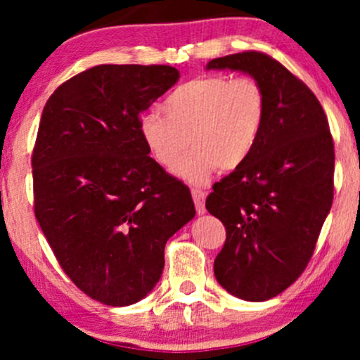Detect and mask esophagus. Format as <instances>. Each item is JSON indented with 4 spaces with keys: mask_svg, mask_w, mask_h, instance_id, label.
Masks as SVG:
<instances>
[{
    "mask_svg": "<svg viewBox=\"0 0 360 360\" xmlns=\"http://www.w3.org/2000/svg\"><path fill=\"white\" fill-rule=\"evenodd\" d=\"M192 197H193V202H195V208H197V214L198 215H203L205 214V197L207 193L202 192V190L198 188H193L192 190Z\"/></svg>",
    "mask_w": 360,
    "mask_h": 360,
    "instance_id": "esophagus-1",
    "label": "esophagus"
}]
</instances>
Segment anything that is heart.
Returning <instances> with one entry per match:
<instances>
[{
    "label": "heart",
    "instance_id": "b5f03b06",
    "mask_svg": "<svg viewBox=\"0 0 360 360\" xmlns=\"http://www.w3.org/2000/svg\"><path fill=\"white\" fill-rule=\"evenodd\" d=\"M163 112L140 120V135L160 165L172 168L193 150L176 173L202 185L217 168L233 170L247 162L259 141L267 100L255 79L207 75L176 86Z\"/></svg>",
    "mask_w": 360,
    "mask_h": 360
}]
</instances>
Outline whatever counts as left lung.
<instances>
[{
    "mask_svg": "<svg viewBox=\"0 0 360 360\" xmlns=\"http://www.w3.org/2000/svg\"><path fill=\"white\" fill-rule=\"evenodd\" d=\"M207 70L250 75L267 100L254 152L205 202L227 230L215 278L238 299L262 302L292 285L314 254L334 198V141L317 96L265 53L215 58Z\"/></svg>",
    "mask_w": 360,
    "mask_h": 360,
    "instance_id": "obj_1",
    "label": "left lung"
}]
</instances>
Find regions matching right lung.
<instances>
[{
  "label": "right lung",
  "instance_id": "right-lung-1",
  "mask_svg": "<svg viewBox=\"0 0 360 360\" xmlns=\"http://www.w3.org/2000/svg\"><path fill=\"white\" fill-rule=\"evenodd\" d=\"M179 78L167 65H98L43 108L31 157L34 215L75 285L112 307L152 292L167 240L195 217L187 185L140 135L141 112Z\"/></svg>",
  "mask_w": 360,
  "mask_h": 360
}]
</instances>
